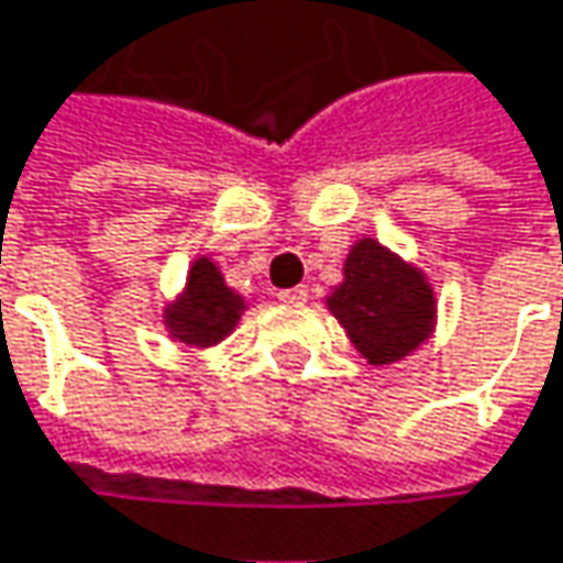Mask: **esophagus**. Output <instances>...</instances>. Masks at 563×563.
<instances>
[{"label":"esophagus","mask_w":563,"mask_h":563,"mask_svg":"<svg viewBox=\"0 0 563 563\" xmlns=\"http://www.w3.org/2000/svg\"><path fill=\"white\" fill-rule=\"evenodd\" d=\"M306 299H309L306 286H292V289H283L280 292V302H286V306H302Z\"/></svg>","instance_id":"esophagus-1"}]
</instances>
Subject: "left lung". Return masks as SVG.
<instances>
[{"instance_id": "1", "label": "left lung", "mask_w": 563, "mask_h": 563, "mask_svg": "<svg viewBox=\"0 0 563 563\" xmlns=\"http://www.w3.org/2000/svg\"><path fill=\"white\" fill-rule=\"evenodd\" d=\"M329 309L371 364H393L416 351L434 325L429 280L374 238H361L334 286Z\"/></svg>"}]
</instances>
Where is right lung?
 <instances>
[{
	"instance_id": "obj_1",
	"label": "right lung",
	"mask_w": 563,
	"mask_h": 563,
	"mask_svg": "<svg viewBox=\"0 0 563 563\" xmlns=\"http://www.w3.org/2000/svg\"><path fill=\"white\" fill-rule=\"evenodd\" d=\"M241 312H244V299L225 286L219 267L209 257H199L186 277L183 296L167 306L164 322L177 341L209 347L234 332Z\"/></svg>"
}]
</instances>
